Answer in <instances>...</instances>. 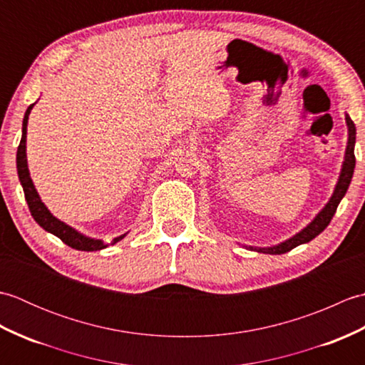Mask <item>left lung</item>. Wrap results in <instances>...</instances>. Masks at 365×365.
<instances>
[{
    "instance_id": "8db88e82",
    "label": "left lung",
    "mask_w": 365,
    "mask_h": 365,
    "mask_svg": "<svg viewBox=\"0 0 365 365\" xmlns=\"http://www.w3.org/2000/svg\"><path fill=\"white\" fill-rule=\"evenodd\" d=\"M345 122H346V128H348L346 149H345L344 161H342V169H340L337 183H336L334 191H332V195H331L328 202L324 204V207L315 215V218L309 222L306 227H302L299 232H297V234L292 235L290 238H287V240H284V242L277 243L274 246H267V247L243 245L246 250L262 252V254H284V252L292 251L293 247H297L299 245L309 243L311 240H314L317 235H320L322 232L328 227L329 221L332 220V216H334V213L337 210V205L346 195L348 187H350L353 173H354V165H356V158H354L356 127H354V122L351 120V118L348 114H345Z\"/></svg>"
}]
</instances>
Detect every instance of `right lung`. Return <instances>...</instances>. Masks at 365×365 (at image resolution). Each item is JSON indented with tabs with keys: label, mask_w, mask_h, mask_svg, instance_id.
I'll use <instances>...</instances> for the list:
<instances>
[{
	"label": "right lung",
	"mask_w": 365,
	"mask_h": 365,
	"mask_svg": "<svg viewBox=\"0 0 365 365\" xmlns=\"http://www.w3.org/2000/svg\"><path fill=\"white\" fill-rule=\"evenodd\" d=\"M33 105L28 106V110L25 113V118H23V125H21V141L17 150V173H19V180L23 187V191H25V199L29 207V212L33 215L34 221L41 226L43 230L50 232L54 237H58L63 240V242L73 247V250L78 251H100L106 247V245L102 242L100 238H92L81 234L80 230L73 229L72 226H68L64 221L58 220L56 216H53V213L46 208V205L42 202L41 196L33 183V178L29 175V169H28V160H26V128H28V119H29V113L33 110ZM127 234H122L119 237L114 238V243L120 242V240L125 237Z\"/></svg>",
	"instance_id": "right-lung-1"
}]
</instances>
